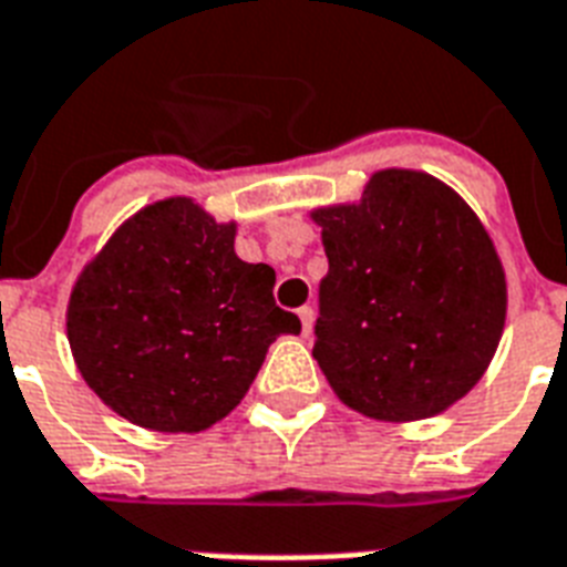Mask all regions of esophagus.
<instances>
[{
    "mask_svg": "<svg viewBox=\"0 0 567 567\" xmlns=\"http://www.w3.org/2000/svg\"><path fill=\"white\" fill-rule=\"evenodd\" d=\"M298 319H301V328H305V337L310 333V328H313V307L305 305L298 307Z\"/></svg>",
    "mask_w": 567,
    "mask_h": 567,
    "instance_id": "34e87169",
    "label": "esophagus"
}]
</instances>
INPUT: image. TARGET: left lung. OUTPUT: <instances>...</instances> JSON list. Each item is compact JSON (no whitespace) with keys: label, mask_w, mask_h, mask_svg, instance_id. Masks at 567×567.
Here are the masks:
<instances>
[{"label":"left lung","mask_w":567,"mask_h":567,"mask_svg":"<svg viewBox=\"0 0 567 567\" xmlns=\"http://www.w3.org/2000/svg\"><path fill=\"white\" fill-rule=\"evenodd\" d=\"M328 275L313 358L372 420L446 411L488 370L506 275L471 206L420 171H379L361 204L316 209Z\"/></svg>","instance_id":"left-lung-1"}]
</instances>
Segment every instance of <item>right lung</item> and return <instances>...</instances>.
<instances>
[{
	"instance_id": "1",
	"label": "right lung",
	"mask_w": 567,
	"mask_h": 567,
	"mask_svg": "<svg viewBox=\"0 0 567 567\" xmlns=\"http://www.w3.org/2000/svg\"><path fill=\"white\" fill-rule=\"evenodd\" d=\"M236 224L188 197L144 206L70 292L68 340L87 388L156 432H204L234 411L269 346L298 333L275 269L234 251Z\"/></svg>"
}]
</instances>
